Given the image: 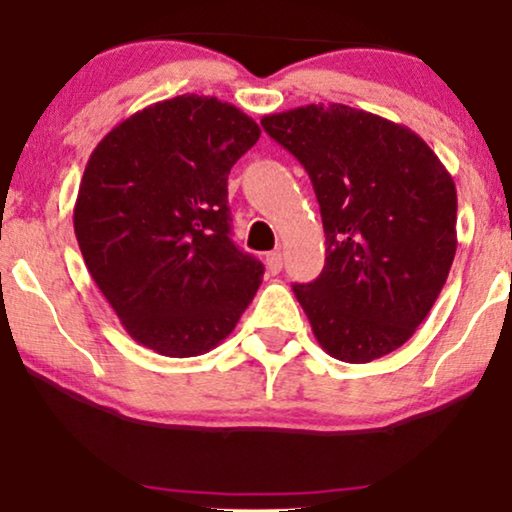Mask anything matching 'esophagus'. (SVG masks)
<instances>
[{"label": "esophagus", "mask_w": 512, "mask_h": 512, "mask_svg": "<svg viewBox=\"0 0 512 512\" xmlns=\"http://www.w3.org/2000/svg\"><path fill=\"white\" fill-rule=\"evenodd\" d=\"M264 264H267V269H269V274H278V271L283 269V255L281 252H269L267 257H264Z\"/></svg>", "instance_id": "esophagus-1"}]
</instances>
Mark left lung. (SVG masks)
Segmentation results:
<instances>
[{
	"label": "left lung",
	"instance_id": "left-lung-1",
	"mask_svg": "<svg viewBox=\"0 0 512 512\" xmlns=\"http://www.w3.org/2000/svg\"><path fill=\"white\" fill-rule=\"evenodd\" d=\"M262 127L300 160L321 208L326 264L293 286L314 338L347 364L394 352L454 262V179L409 127L342 103L264 115Z\"/></svg>",
	"mask_w": 512,
	"mask_h": 512
}]
</instances>
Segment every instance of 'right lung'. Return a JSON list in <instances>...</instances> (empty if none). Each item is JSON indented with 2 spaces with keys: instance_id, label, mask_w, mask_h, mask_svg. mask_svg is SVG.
<instances>
[{
  "instance_id": "right-lung-1",
  "label": "right lung",
  "mask_w": 512,
  "mask_h": 512,
  "mask_svg": "<svg viewBox=\"0 0 512 512\" xmlns=\"http://www.w3.org/2000/svg\"><path fill=\"white\" fill-rule=\"evenodd\" d=\"M260 127L215 96L181 94L122 120L84 167L73 224L84 264L139 345L198 357L236 328L262 283L231 241V167Z\"/></svg>"
}]
</instances>
